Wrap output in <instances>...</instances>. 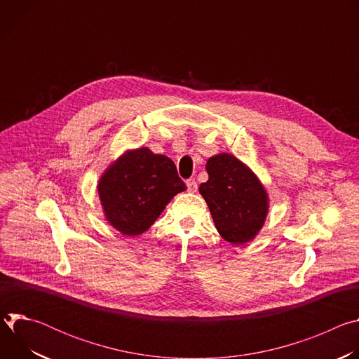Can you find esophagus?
<instances>
[{
	"label": "esophagus",
	"mask_w": 359,
	"mask_h": 359,
	"mask_svg": "<svg viewBox=\"0 0 359 359\" xmlns=\"http://www.w3.org/2000/svg\"><path fill=\"white\" fill-rule=\"evenodd\" d=\"M186 184H187V190L189 191H196L197 190V183H196V180L194 179H189V180H186Z\"/></svg>",
	"instance_id": "esophagus-1"
}]
</instances>
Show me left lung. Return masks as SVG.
I'll use <instances>...</instances> for the list:
<instances>
[{"label": "left lung", "mask_w": 359, "mask_h": 359, "mask_svg": "<svg viewBox=\"0 0 359 359\" xmlns=\"http://www.w3.org/2000/svg\"><path fill=\"white\" fill-rule=\"evenodd\" d=\"M209 180L198 190L206 200L220 236L231 244L252 240L269 212L267 193L244 163L229 153L208 161Z\"/></svg>", "instance_id": "8db88e82"}]
</instances>
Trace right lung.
I'll return each instance as SVG.
<instances>
[{
	"instance_id": "add662e5",
	"label": "right lung",
	"mask_w": 359,
	"mask_h": 359,
	"mask_svg": "<svg viewBox=\"0 0 359 359\" xmlns=\"http://www.w3.org/2000/svg\"><path fill=\"white\" fill-rule=\"evenodd\" d=\"M183 190L186 184L175 163L147 147L126 151L97 184L107 220L123 236L146 231L172 197Z\"/></svg>"
}]
</instances>
